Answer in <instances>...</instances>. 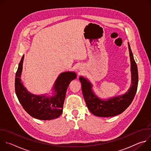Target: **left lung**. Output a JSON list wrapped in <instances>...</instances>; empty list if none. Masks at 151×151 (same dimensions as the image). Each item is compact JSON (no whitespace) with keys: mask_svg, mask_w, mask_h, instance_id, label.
Returning a JSON list of instances; mask_svg holds the SVG:
<instances>
[{"mask_svg":"<svg viewBox=\"0 0 151 151\" xmlns=\"http://www.w3.org/2000/svg\"><path fill=\"white\" fill-rule=\"evenodd\" d=\"M131 61L132 82L128 91L122 95L106 99L99 97L93 90V85L87 78L80 76L82 91L85 101L89 111L94 115L100 117H111L122 113L132 103L137 91L138 85V70L137 64L128 43Z\"/></svg>","mask_w":151,"mask_h":151,"instance_id":"left-lung-1","label":"left lung"}]
</instances>
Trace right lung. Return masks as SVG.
Masks as SVG:
<instances>
[{
  "mask_svg": "<svg viewBox=\"0 0 151 151\" xmlns=\"http://www.w3.org/2000/svg\"><path fill=\"white\" fill-rule=\"evenodd\" d=\"M24 55L21 58L15 75V90L17 98L24 109L32 117L40 120L57 118L63 112L66 91L70 82L76 78L74 72H64L57 78L51 96L35 95L29 93L21 82Z\"/></svg>",
  "mask_w": 151,
  "mask_h": 151,
  "instance_id": "right-lung-1",
  "label": "right lung"
}]
</instances>
